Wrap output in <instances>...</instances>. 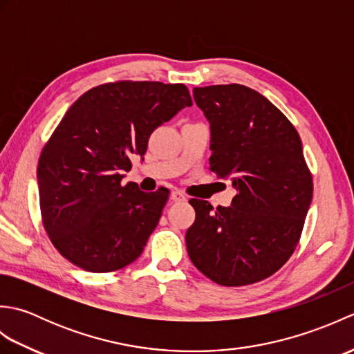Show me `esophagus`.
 I'll list each match as a JSON object with an SVG mask.
<instances>
[{"mask_svg": "<svg viewBox=\"0 0 354 354\" xmlns=\"http://www.w3.org/2000/svg\"><path fill=\"white\" fill-rule=\"evenodd\" d=\"M170 199H171L173 202H185V201H187V196H185V194H184L183 192L175 190V192H171Z\"/></svg>", "mask_w": 354, "mask_h": 354, "instance_id": "esophagus-1", "label": "esophagus"}]
</instances>
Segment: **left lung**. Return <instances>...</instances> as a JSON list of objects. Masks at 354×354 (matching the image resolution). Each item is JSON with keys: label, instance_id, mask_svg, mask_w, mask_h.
<instances>
[{"label": "left lung", "instance_id": "obj_1", "mask_svg": "<svg viewBox=\"0 0 354 354\" xmlns=\"http://www.w3.org/2000/svg\"><path fill=\"white\" fill-rule=\"evenodd\" d=\"M209 123V170L230 179L236 196L216 209L190 199L196 219L187 252L222 286L265 280L289 260L301 236L313 184L301 138L265 95L243 85L194 88Z\"/></svg>", "mask_w": 354, "mask_h": 354}]
</instances>
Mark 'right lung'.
<instances>
[{"label": "right lung", "mask_w": 354, "mask_h": 354, "mask_svg": "<svg viewBox=\"0 0 354 354\" xmlns=\"http://www.w3.org/2000/svg\"><path fill=\"white\" fill-rule=\"evenodd\" d=\"M192 104L183 84L127 80L89 89L66 111L42 149L37 189L44 228L73 265L112 272L140 257L169 190L122 179L145 160L150 133Z\"/></svg>", "instance_id": "obj_1"}]
</instances>
